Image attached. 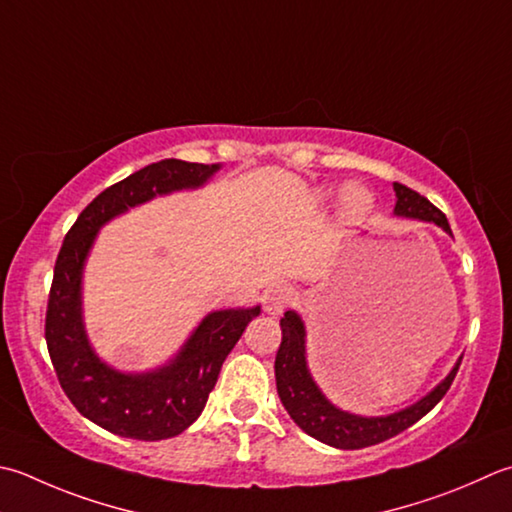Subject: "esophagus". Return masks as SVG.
I'll use <instances>...</instances> for the list:
<instances>
[{"mask_svg":"<svg viewBox=\"0 0 512 512\" xmlns=\"http://www.w3.org/2000/svg\"><path fill=\"white\" fill-rule=\"evenodd\" d=\"M290 299H293V290L284 284H277L273 288L266 290V297H264V308L268 315H282L284 308L290 304Z\"/></svg>","mask_w":512,"mask_h":512,"instance_id":"esophagus-1","label":"esophagus"}]
</instances>
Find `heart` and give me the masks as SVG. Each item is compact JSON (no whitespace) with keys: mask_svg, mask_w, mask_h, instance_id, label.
I'll use <instances>...</instances> for the list:
<instances>
[{"mask_svg":"<svg viewBox=\"0 0 512 512\" xmlns=\"http://www.w3.org/2000/svg\"><path fill=\"white\" fill-rule=\"evenodd\" d=\"M344 204L348 213H364V210L370 206V195L368 190L357 186V184H350L344 190Z\"/></svg>","mask_w":512,"mask_h":512,"instance_id":"1","label":"heart"}]
</instances>
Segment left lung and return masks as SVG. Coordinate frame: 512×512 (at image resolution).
I'll list each match as a JSON object with an SVG mask.
<instances>
[{
  "label": "left lung",
  "mask_w": 512,
  "mask_h": 512,
  "mask_svg": "<svg viewBox=\"0 0 512 512\" xmlns=\"http://www.w3.org/2000/svg\"><path fill=\"white\" fill-rule=\"evenodd\" d=\"M397 204L395 215L424 219V222H433L442 226L446 233H450L446 215L428 202L424 195L417 190L408 188L404 184L395 182ZM457 366L450 370V375L439 384L433 393L426 395L422 402L413 404L406 410H399L388 417H357L348 415L344 410L335 408L328 399L322 395L310 377L306 368V355H304V324L293 310H286L282 317V346L277 350L275 359V377H277V393L282 399L288 415L293 422L308 433L310 437L319 439L328 446L344 448V450H357L366 446H375L379 442L395 437L402 430L410 428L419 422L426 413H430L442 399L459 370Z\"/></svg>",
  "instance_id": "left-lung-1"
}]
</instances>
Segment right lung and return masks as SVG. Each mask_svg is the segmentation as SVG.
Returning a JSON list of instances; mask_svg holds the SVG:
<instances>
[{"label":"right lung","mask_w":512,"mask_h":512,"mask_svg":"<svg viewBox=\"0 0 512 512\" xmlns=\"http://www.w3.org/2000/svg\"><path fill=\"white\" fill-rule=\"evenodd\" d=\"M217 164L162 159L99 193L70 226L59 248L46 306V346L66 397L110 433L157 442L168 439L202 415L210 390L230 350L259 306L210 313L175 362L146 375H122L97 359L82 326V268L97 230L126 208L179 188L202 186Z\"/></svg>","instance_id":"obj_1"}]
</instances>
